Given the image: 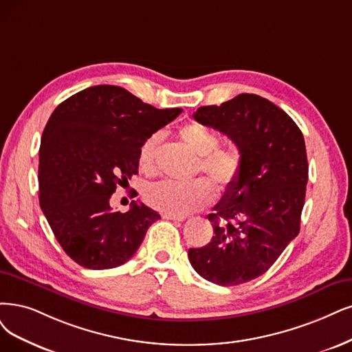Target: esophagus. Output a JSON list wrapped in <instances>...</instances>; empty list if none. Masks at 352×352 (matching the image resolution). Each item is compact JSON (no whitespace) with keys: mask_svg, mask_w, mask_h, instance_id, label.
<instances>
[{"mask_svg":"<svg viewBox=\"0 0 352 352\" xmlns=\"http://www.w3.org/2000/svg\"><path fill=\"white\" fill-rule=\"evenodd\" d=\"M162 217L166 220H177V222H183V220H186V216H175L169 213H162Z\"/></svg>","mask_w":352,"mask_h":352,"instance_id":"esophagus-1","label":"esophagus"}]
</instances>
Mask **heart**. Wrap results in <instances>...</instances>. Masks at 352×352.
Wrapping results in <instances>:
<instances>
[{
	"instance_id": "b5f03b06",
	"label": "heart",
	"mask_w": 352,
	"mask_h": 352,
	"mask_svg": "<svg viewBox=\"0 0 352 352\" xmlns=\"http://www.w3.org/2000/svg\"><path fill=\"white\" fill-rule=\"evenodd\" d=\"M181 142L194 153L200 156L197 171L209 175L225 191L235 187L243 174V155L238 148H220V138L212 129L191 122L178 130ZM162 136L151 135L139 149V166L143 173H156V156L161 146ZM209 178H197L191 183L161 181L146 187L143 196L153 209L187 216L197 212L216 199V187Z\"/></svg>"
}]
</instances>
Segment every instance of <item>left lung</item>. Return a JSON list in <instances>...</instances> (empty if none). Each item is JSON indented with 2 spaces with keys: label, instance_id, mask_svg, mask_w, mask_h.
Segmentation results:
<instances>
[{
  "label": "left lung",
  "instance_id": "1",
  "mask_svg": "<svg viewBox=\"0 0 352 352\" xmlns=\"http://www.w3.org/2000/svg\"><path fill=\"white\" fill-rule=\"evenodd\" d=\"M192 117L235 143L243 174L207 216L212 241L190 248L188 259L207 281L225 287L248 283L263 276L300 230L309 173L303 135L287 113L255 94L200 107Z\"/></svg>",
  "mask_w": 352,
  "mask_h": 352
}]
</instances>
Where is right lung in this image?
<instances>
[{
	"mask_svg": "<svg viewBox=\"0 0 352 352\" xmlns=\"http://www.w3.org/2000/svg\"><path fill=\"white\" fill-rule=\"evenodd\" d=\"M181 109L160 110L116 85L85 88L52 113L38 151V201L62 250L88 270H109L135 255L161 219L143 203L111 209L117 187L139 168V149Z\"/></svg>",
	"mask_w": 352,
	"mask_h": 352,
	"instance_id": "obj_1",
	"label": "right lung"
}]
</instances>
